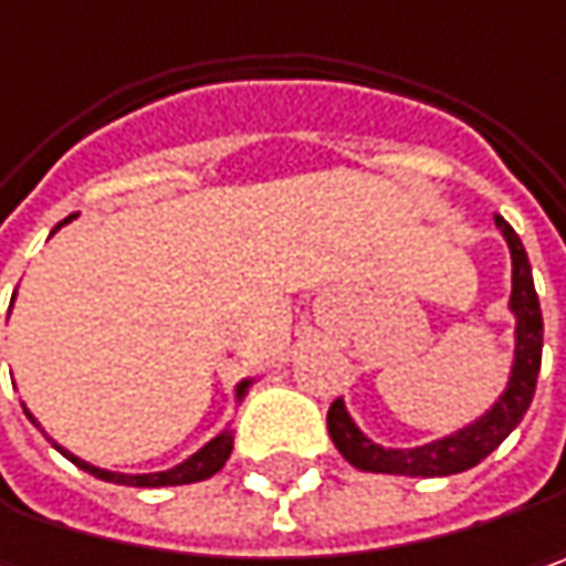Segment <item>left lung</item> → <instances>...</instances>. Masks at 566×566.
<instances>
[{
	"mask_svg": "<svg viewBox=\"0 0 566 566\" xmlns=\"http://www.w3.org/2000/svg\"><path fill=\"white\" fill-rule=\"evenodd\" d=\"M494 221L504 231L506 243H510V256H513L510 310L516 313V357H513V374H510L504 396L472 428L459 430L453 437H443V440L428 443V447H415V450H382V447H377L374 440H367L355 428V421L348 418L342 399H335L329 406V415H326L332 443L360 472H386V475H411V479H440V475L465 472V469L479 465L481 459L494 453L532 406L538 367H542V335H545L542 307H538V294L532 284V265H528L526 250H523V240L516 237V231L501 214H494Z\"/></svg>",
	"mask_w": 566,
	"mask_h": 566,
	"instance_id": "obj_1",
	"label": "left lung"
}]
</instances>
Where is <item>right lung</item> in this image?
Listing matches in <instances>:
<instances>
[{
	"instance_id": "add662e5",
	"label": "right lung",
	"mask_w": 566,
	"mask_h": 566,
	"mask_svg": "<svg viewBox=\"0 0 566 566\" xmlns=\"http://www.w3.org/2000/svg\"><path fill=\"white\" fill-rule=\"evenodd\" d=\"M75 218V214H72ZM69 221V218H65ZM62 221V224H65ZM250 382H240V389H237V396H243V389H247ZM31 418V415H28ZM34 421V418H31ZM56 447V443H53ZM65 459H72L78 469H85L91 472L94 479L101 481H113V484H129V488H167V484H192V481H206L211 479L214 472H221V465L228 462V455L234 450V430H224V433H218L211 443H206L202 450L196 455H189L184 465H177V469H167V472H155V475H116V472H104V469H94V465H87L82 462L78 455L65 453L62 447H56Z\"/></svg>"
}]
</instances>
